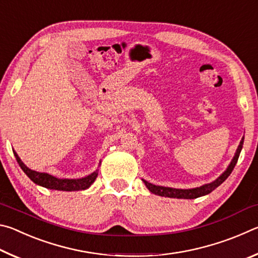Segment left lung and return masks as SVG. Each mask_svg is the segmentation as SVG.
Wrapping results in <instances>:
<instances>
[{"label": "left lung", "instance_id": "1", "mask_svg": "<svg viewBox=\"0 0 258 258\" xmlns=\"http://www.w3.org/2000/svg\"><path fill=\"white\" fill-rule=\"evenodd\" d=\"M242 146H243V138L241 139V141H240V145L238 147L237 151H235L233 159L231 160V163L229 165V167L226 168V171L222 174L221 176H218L215 181L207 183V184H204L199 187H194V189H174V187L151 184V183L147 182L146 180H142V181L145 182L146 186L149 189L150 192H152V194H155V195L161 196V197L178 198V199H195V198L202 197V196L211 194L213 190H215L218 185H221L222 183H223L226 178L229 177L230 174L233 171L235 164H237L239 155L242 149Z\"/></svg>", "mask_w": 258, "mask_h": 258}]
</instances>
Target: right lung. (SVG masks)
Masks as SVG:
<instances>
[{
    "label": "right lung",
    "instance_id": "obj_1",
    "mask_svg": "<svg viewBox=\"0 0 258 258\" xmlns=\"http://www.w3.org/2000/svg\"><path fill=\"white\" fill-rule=\"evenodd\" d=\"M14 154L16 156V159L18 161L19 166L21 169L25 172L26 175H27L30 180L36 184L44 186L46 189H52V190H60V191H80V190H85L87 187L95 181V178L98 176V169L93 172L90 175L82 178H58L50 175L47 173H40L36 171H33V169L28 168L21 159L17 155V152L14 150Z\"/></svg>",
    "mask_w": 258,
    "mask_h": 258
}]
</instances>
